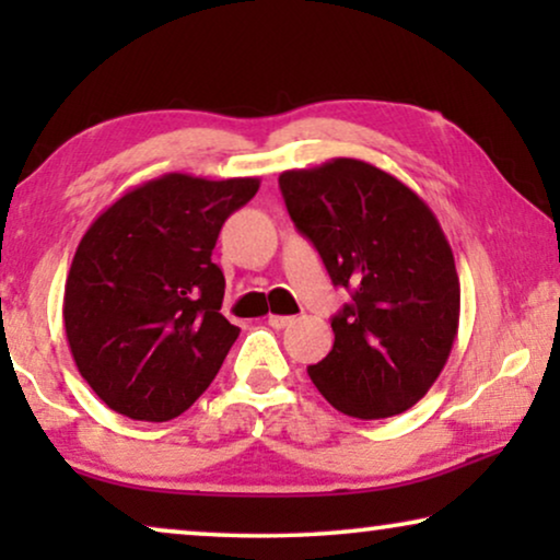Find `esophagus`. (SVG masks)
Wrapping results in <instances>:
<instances>
[{
    "mask_svg": "<svg viewBox=\"0 0 560 560\" xmlns=\"http://www.w3.org/2000/svg\"><path fill=\"white\" fill-rule=\"evenodd\" d=\"M293 316H280V313H270V316H267V324H270L272 328H285V326H290L293 324Z\"/></svg>",
    "mask_w": 560,
    "mask_h": 560,
    "instance_id": "1",
    "label": "esophagus"
}]
</instances>
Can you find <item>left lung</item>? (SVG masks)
<instances>
[{
	"mask_svg": "<svg viewBox=\"0 0 560 560\" xmlns=\"http://www.w3.org/2000/svg\"><path fill=\"white\" fill-rule=\"evenodd\" d=\"M280 190L334 285L351 290L331 318L334 349L308 366L313 385L359 420L412 408L446 366L462 311L435 213L395 175L354 158L285 171Z\"/></svg>",
	"mask_w": 560,
	"mask_h": 560,
	"instance_id": "8db88e82",
	"label": "left lung"
}]
</instances>
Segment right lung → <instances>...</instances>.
Here are the masks:
<instances>
[{"mask_svg":"<svg viewBox=\"0 0 560 560\" xmlns=\"http://www.w3.org/2000/svg\"><path fill=\"white\" fill-rule=\"evenodd\" d=\"M259 178L165 173L129 188L86 229L66 278L63 324L73 362L112 410L163 423L194 405L240 328L221 316L213 262L229 213Z\"/></svg>","mask_w":560,"mask_h":560,"instance_id":"obj_1","label":"right lung"}]
</instances>
